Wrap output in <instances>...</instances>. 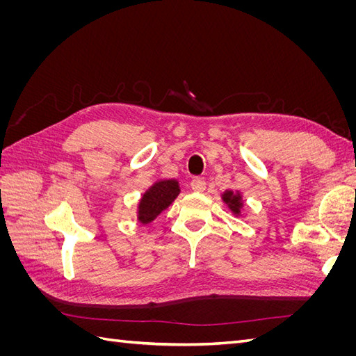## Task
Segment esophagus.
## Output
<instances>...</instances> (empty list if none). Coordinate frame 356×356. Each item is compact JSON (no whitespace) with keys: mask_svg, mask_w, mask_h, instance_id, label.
I'll use <instances>...</instances> for the list:
<instances>
[{"mask_svg":"<svg viewBox=\"0 0 356 356\" xmlns=\"http://www.w3.org/2000/svg\"><path fill=\"white\" fill-rule=\"evenodd\" d=\"M191 188L197 193H202L204 188H207V182H204V179L202 178H195L191 181Z\"/></svg>","mask_w":356,"mask_h":356,"instance_id":"obj_1","label":"esophagus"}]
</instances>
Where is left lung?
I'll return each mask as SVG.
<instances>
[{
	"mask_svg": "<svg viewBox=\"0 0 356 356\" xmlns=\"http://www.w3.org/2000/svg\"><path fill=\"white\" fill-rule=\"evenodd\" d=\"M221 200L227 204V208L234 217H241L242 209L245 207L243 196L239 190H225L221 193Z\"/></svg>",
	"mask_w": 356,
	"mask_h": 356,
	"instance_id": "obj_1",
	"label": "left lung"
}]
</instances>
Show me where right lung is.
<instances>
[{"instance_id":"right-lung-1","label":"right lung","mask_w":356,"mask_h":356,"mask_svg":"<svg viewBox=\"0 0 356 356\" xmlns=\"http://www.w3.org/2000/svg\"><path fill=\"white\" fill-rule=\"evenodd\" d=\"M181 193L179 182L175 178L159 179L153 182L138 202L136 220L143 225L154 221L159 215L169 208Z\"/></svg>"}]
</instances>
